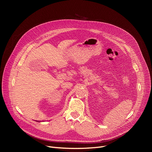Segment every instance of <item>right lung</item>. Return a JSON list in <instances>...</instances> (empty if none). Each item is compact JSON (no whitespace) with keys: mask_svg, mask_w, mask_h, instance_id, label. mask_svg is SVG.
<instances>
[{"mask_svg":"<svg viewBox=\"0 0 152 152\" xmlns=\"http://www.w3.org/2000/svg\"><path fill=\"white\" fill-rule=\"evenodd\" d=\"M39 122H40V121H39Z\"/></svg>","mask_w":152,"mask_h":152,"instance_id":"1","label":"right lung"}]
</instances>
